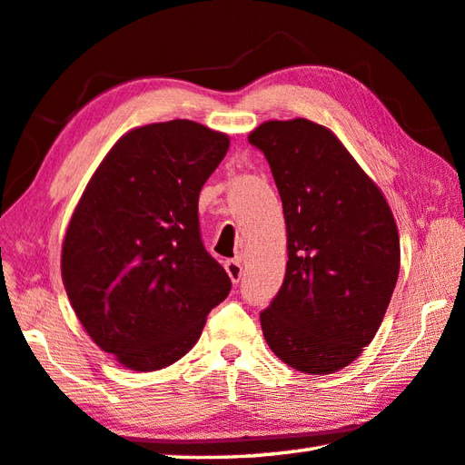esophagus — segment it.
Wrapping results in <instances>:
<instances>
[{
  "label": "esophagus",
  "mask_w": 465,
  "mask_h": 465,
  "mask_svg": "<svg viewBox=\"0 0 465 465\" xmlns=\"http://www.w3.org/2000/svg\"><path fill=\"white\" fill-rule=\"evenodd\" d=\"M225 272L230 274L233 284H238V282L242 280V274H243V268H242V262L240 260H225Z\"/></svg>",
  "instance_id": "34e87169"
}]
</instances>
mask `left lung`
Returning a JSON list of instances; mask_svg holds the SVG:
<instances>
[{
	"label": "left lung",
	"instance_id": "8db88e82",
	"mask_svg": "<svg viewBox=\"0 0 465 465\" xmlns=\"http://www.w3.org/2000/svg\"><path fill=\"white\" fill-rule=\"evenodd\" d=\"M284 207L286 276L260 322L296 371L326 375L375 339L399 276V233L379 187L324 126L268 121L248 136Z\"/></svg>",
	"mask_w": 465,
	"mask_h": 465
}]
</instances>
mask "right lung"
Here are the masks:
<instances>
[{
  "mask_svg": "<svg viewBox=\"0 0 465 465\" xmlns=\"http://www.w3.org/2000/svg\"><path fill=\"white\" fill-rule=\"evenodd\" d=\"M230 139L193 121L126 133L90 179L62 245L70 304L100 349L157 371L197 342L232 290L199 230V191Z\"/></svg>",
  "mask_w": 465,
  "mask_h": 465,
  "instance_id": "obj_1",
  "label": "right lung"
}]
</instances>
